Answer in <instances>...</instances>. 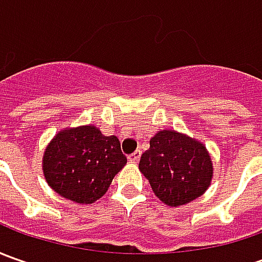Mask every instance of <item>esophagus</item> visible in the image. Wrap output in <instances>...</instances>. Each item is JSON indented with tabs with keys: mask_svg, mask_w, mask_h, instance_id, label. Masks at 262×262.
Returning <instances> with one entry per match:
<instances>
[{
	"mask_svg": "<svg viewBox=\"0 0 262 262\" xmlns=\"http://www.w3.org/2000/svg\"><path fill=\"white\" fill-rule=\"evenodd\" d=\"M140 157H141V151H140V150H137V151H134L133 155H129V156H128V160H129V162H133V163H137V162L140 160Z\"/></svg>",
	"mask_w": 262,
	"mask_h": 262,
	"instance_id": "esophagus-1",
	"label": "esophagus"
}]
</instances>
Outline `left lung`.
Segmentation results:
<instances>
[{
	"label": "left lung",
	"mask_w": 262,
	"mask_h": 262,
	"mask_svg": "<svg viewBox=\"0 0 262 262\" xmlns=\"http://www.w3.org/2000/svg\"><path fill=\"white\" fill-rule=\"evenodd\" d=\"M138 169L155 195L169 207H179L201 196L211 184L213 162L203 143L175 129L157 131Z\"/></svg>",
	"instance_id": "left-lung-1"
}]
</instances>
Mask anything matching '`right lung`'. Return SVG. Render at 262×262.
Segmentation results:
<instances>
[{"label": "right lung", "instance_id": "add662e5", "mask_svg": "<svg viewBox=\"0 0 262 262\" xmlns=\"http://www.w3.org/2000/svg\"><path fill=\"white\" fill-rule=\"evenodd\" d=\"M125 163L119 140L92 124L58 131L42 157L48 185L77 204H93L105 195Z\"/></svg>", "mask_w": 262, "mask_h": 262}]
</instances>
